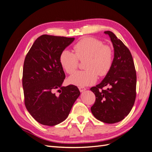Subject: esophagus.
<instances>
[{
	"label": "esophagus",
	"mask_w": 152,
	"mask_h": 152,
	"mask_svg": "<svg viewBox=\"0 0 152 152\" xmlns=\"http://www.w3.org/2000/svg\"><path fill=\"white\" fill-rule=\"evenodd\" d=\"M79 89L80 92H84L86 90V89L84 87H79Z\"/></svg>",
	"instance_id": "34e87169"
}]
</instances>
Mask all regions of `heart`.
<instances>
[{"label":"heart","mask_w":152,"mask_h":152,"mask_svg":"<svg viewBox=\"0 0 152 152\" xmlns=\"http://www.w3.org/2000/svg\"><path fill=\"white\" fill-rule=\"evenodd\" d=\"M75 53L65 49L59 56V62L68 74H72L79 66V61L84 62V71H79L69 77V82L77 86L94 84L100 77L106 75L113 63L112 48L103 44L102 40L93 37H86L73 46Z\"/></svg>","instance_id":"obj_1"}]
</instances>
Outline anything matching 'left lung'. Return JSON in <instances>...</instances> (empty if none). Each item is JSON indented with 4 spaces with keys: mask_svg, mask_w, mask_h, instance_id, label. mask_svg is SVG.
I'll list each match as a JSON object with an SVG mask.
<instances>
[{
    "mask_svg": "<svg viewBox=\"0 0 152 152\" xmlns=\"http://www.w3.org/2000/svg\"><path fill=\"white\" fill-rule=\"evenodd\" d=\"M114 48L110 70L100 84L91 88L96 101L91 108L96 118L104 123L120 122L127 116L136 96V72L131 53L113 32L105 31ZM107 86V90H104Z\"/></svg>",
    "mask_w": 152,
    "mask_h": 152,
    "instance_id": "8db88e82",
    "label": "left lung"
}]
</instances>
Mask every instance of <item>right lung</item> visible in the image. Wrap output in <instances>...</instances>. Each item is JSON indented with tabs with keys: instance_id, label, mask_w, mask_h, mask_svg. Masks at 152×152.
Segmentation results:
<instances>
[{
	"instance_id": "1",
	"label": "right lung",
	"mask_w": 152,
	"mask_h": 152,
	"mask_svg": "<svg viewBox=\"0 0 152 152\" xmlns=\"http://www.w3.org/2000/svg\"><path fill=\"white\" fill-rule=\"evenodd\" d=\"M74 39L42 35L35 40L25 57L22 77L25 104L42 125L53 126L65 121L80 94L74 85L61 86L65 74L59 56Z\"/></svg>"
}]
</instances>
